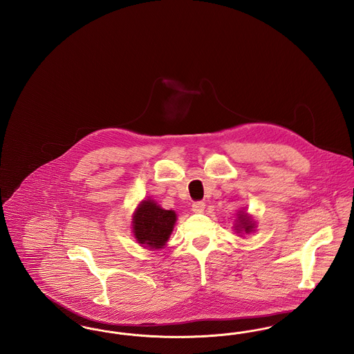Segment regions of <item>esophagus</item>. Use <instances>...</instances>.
Wrapping results in <instances>:
<instances>
[{
	"label": "esophagus",
	"instance_id": "obj_1",
	"mask_svg": "<svg viewBox=\"0 0 354 354\" xmlns=\"http://www.w3.org/2000/svg\"><path fill=\"white\" fill-rule=\"evenodd\" d=\"M205 208V204L204 202H194L192 203V211L196 212V214H202Z\"/></svg>",
	"mask_w": 354,
	"mask_h": 354
}]
</instances>
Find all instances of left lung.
Listing matches in <instances>:
<instances>
[{"instance_id":"obj_1","label":"left lung","mask_w":354,"mask_h":354,"mask_svg":"<svg viewBox=\"0 0 354 354\" xmlns=\"http://www.w3.org/2000/svg\"><path fill=\"white\" fill-rule=\"evenodd\" d=\"M237 220H239V221H237V225H235L237 232H241V231L245 232V234L252 232L253 228H254V223H253L252 219L248 216V214L240 212Z\"/></svg>"}]
</instances>
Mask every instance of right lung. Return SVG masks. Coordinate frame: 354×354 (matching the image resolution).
<instances>
[{
	"mask_svg": "<svg viewBox=\"0 0 354 354\" xmlns=\"http://www.w3.org/2000/svg\"><path fill=\"white\" fill-rule=\"evenodd\" d=\"M176 221L172 209H163L153 201H143L135 209L133 232L142 247L159 250L166 245Z\"/></svg>",
	"mask_w": 354,
	"mask_h": 354,
	"instance_id": "obj_1",
	"label": "right lung"
}]
</instances>
